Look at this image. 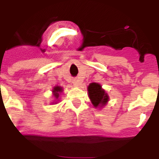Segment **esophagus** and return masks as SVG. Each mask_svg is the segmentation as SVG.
Returning <instances> with one entry per match:
<instances>
[{"label": "esophagus", "instance_id": "34e87169", "mask_svg": "<svg viewBox=\"0 0 159 159\" xmlns=\"http://www.w3.org/2000/svg\"><path fill=\"white\" fill-rule=\"evenodd\" d=\"M74 85H76V86H79V85H81V83H80L79 81H74Z\"/></svg>", "mask_w": 159, "mask_h": 159}]
</instances>
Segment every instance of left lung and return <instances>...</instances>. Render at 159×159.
Here are the masks:
<instances>
[{
    "label": "left lung",
    "mask_w": 159,
    "mask_h": 159,
    "mask_svg": "<svg viewBox=\"0 0 159 159\" xmlns=\"http://www.w3.org/2000/svg\"><path fill=\"white\" fill-rule=\"evenodd\" d=\"M88 93L91 102L95 108L102 107L106 105L109 101V96L98 83H91L88 86Z\"/></svg>",
    "instance_id": "obj_1"
}]
</instances>
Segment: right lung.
Instances as JSON below:
<instances>
[{"label": "right lung", "mask_w": 159, "mask_h": 159, "mask_svg": "<svg viewBox=\"0 0 159 159\" xmlns=\"http://www.w3.org/2000/svg\"><path fill=\"white\" fill-rule=\"evenodd\" d=\"M62 91V88L60 87V86H55L54 89H53V95H54L55 98H59V93Z\"/></svg>", "instance_id": "obj_1"}]
</instances>
